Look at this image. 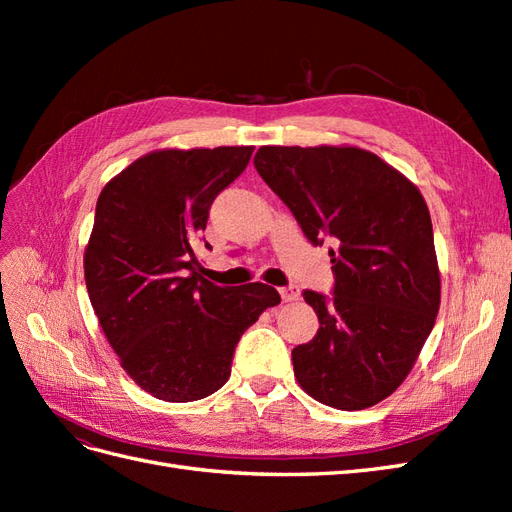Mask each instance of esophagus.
I'll return each instance as SVG.
<instances>
[{
	"label": "esophagus",
	"instance_id": "esophagus-1",
	"mask_svg": "<svg viewBox=\"0 0 512 512\" xmlns=\"http://www.w3.org/2000/svg\"><path fill=\"white\" fill-rule=\"evenodd\" d=\"M280 297L290 303V301H297L299 299V288L297 286H284L280 288Z\"/></svg>",
	"mask_w": 512,
	"mask_h": 512
}]
</instances>
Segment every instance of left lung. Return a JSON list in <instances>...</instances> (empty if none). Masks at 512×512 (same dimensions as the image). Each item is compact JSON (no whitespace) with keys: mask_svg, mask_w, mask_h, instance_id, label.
<instances>
[{"mask_svg":"<svg viewBox=\"0 0 512 512\" xmlns=\"http://www.w3.org/2000/svg\"><path fill=\"white\" fill-rule=\"evenodd\" d=\"M254 166L305 237L333 245V297L303 292L320 327L292 350L294 378L337 410L380 404L410 374L440 309L423 194L376 153L350 145H267Z\"/></svg>","mask_w":512,"mask_h":512,"instance_id":"1","label":"left lung"}]
</instances>
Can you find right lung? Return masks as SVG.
I'll use <instances>...</instances> for the list:
<instances>
[{"label":"right lung","mask_w":512,"mask_h":512,"mask_svg":"<svg viewBox=\"0 0 512 512\" xmlns=\"http://www.w3.org/2000/svg\"><path fill=\"white\" fill-rule=\"evenodd\" d=\"M252 151H151L98 196L83 258L89 301L121 367L156 399L183 404L222 389L245 329L280 303L260 282L211 284L194 250L213 198Z\"/></svg>","instance_id":"right-lung-1"}]
</instances>
